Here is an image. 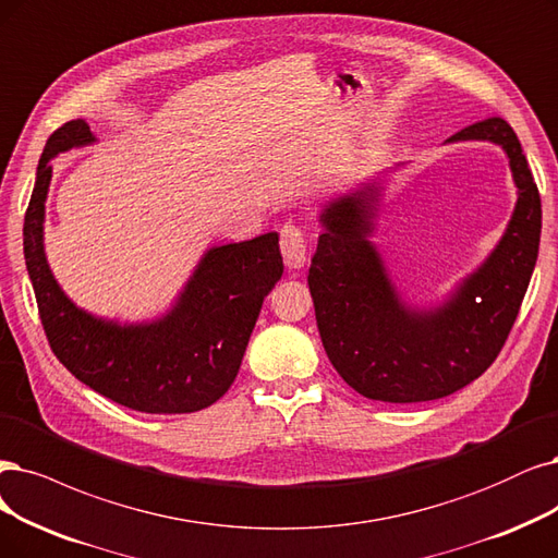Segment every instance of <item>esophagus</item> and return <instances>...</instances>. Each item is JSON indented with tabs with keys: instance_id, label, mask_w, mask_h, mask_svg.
<instances>
[{
	"instance_id": "obj_1",
	"label": "esophagus",
	"mask_w": 558,
	"mask_h": 558,
	"mask_svg": "<svg viewBox=\"0 0 558 558\" xmlns=\"http://www.w3.org/2000/svg\"><path fill=\"white\" fill-rule=\"evenodd\" d=\"M280 251L284 257V264L290 268H301L307 259V245H305V232L296 222H284L280 227Z\"/></svg>"
}]
</instances>
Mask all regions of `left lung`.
Masks as SVG:
<instances>
[{
    "label": "left lung",
    "instance_id": "8db88e82",
    "mask_svg": "<svg viewBox=\"0 0 558 558\" xmlns=\"http://www.w3.org/2000/svg\"><path fill=\"white\" fill-rule=\"evenodd\" d=\"M458 140L501 144L520 197L497 251L439 311H409L367 241L375 185L322 214L324 232L307 274L317 328L338 375L369 400H439L478 379L506 344L538 259L541 193L510 123L492 117L448 137Z\"/></svg>",
    "mask_w": 558,
    "mask_h": 558
}]
</instances>
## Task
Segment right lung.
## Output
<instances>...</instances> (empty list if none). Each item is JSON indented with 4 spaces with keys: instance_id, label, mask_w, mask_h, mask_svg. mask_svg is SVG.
Returning <instances> with one entry per match:
<instances>
[{
    "instance_id": "obj_1",
    "label": "right lung",
    "mask_w": 558,
    "mask_h": 558,
    "mask_svg": "<svg viewBox=\"0 0 558 558\" xmlns=\"http://www.w3.org/2000/svg\"><path fill=\"white\" fill-rule=\"evenodd\" d=\"M89 142L82 119L48 137L25 214V262L50 349L75 379L129 409L191 414L211 407L234 384L262 303L282 276L278 234L211 247L174 311L154 324L94 319L59 290L44 253L50 160Z\"/></svg>"
}]
</instances>
